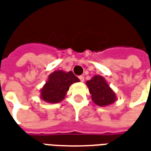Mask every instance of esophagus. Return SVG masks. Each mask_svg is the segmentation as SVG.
<instances>
[{
    "label": "esophagus",
    "instance_id": "obj_1",
    "mask_svg": "<svg viewBox=\"0 0 151 151\" xmlns=\"http://www.w3.org/2000/svg\"><path fill=\"white\" fill-rule=\"evenodd\" d=\"M79 79L81 80V82H84V77L83 76H79Z\"/></svg>",
    "mask_w": 151,
    "mask_h": 151
}]
</instances>
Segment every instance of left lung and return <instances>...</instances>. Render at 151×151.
I'll return each mask as SVG.
<instances>
[{"label":"left lung","mask_w":151,"mask_h":151,"mask_svg":"<svg viewBox=\"0 0 151 151\" xmlns=\"http://www.w3.org/2000/svg\"><path fill=\"white\" fill-rule=\"evenodd\" d=\"M91 98L95 104L104 106L113 103L116 99L115 93L101 76H95L86 82Z\"/></svg>","instance_id":"1"}]
</instances>
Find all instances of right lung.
Returning a JSON list of instances; mask_svg holds the SVG:
<instances>
[{"instance_id":"right-lung-1","label":"right lung","mask_w":151,"mask_h":151,"mask_svg":"<svg viewBox=\"0 0 151 151\" xmlns=\"http://www.w3.org/2000/svg\"><path fill=\"white\" fill-rule=\"evenodd\" d=\"M79 81L72 71L56 70L49 76L46 84L41 88L40 98L50 103H58L63 100L70 84Z\"/></svg>"}]
</instances>
